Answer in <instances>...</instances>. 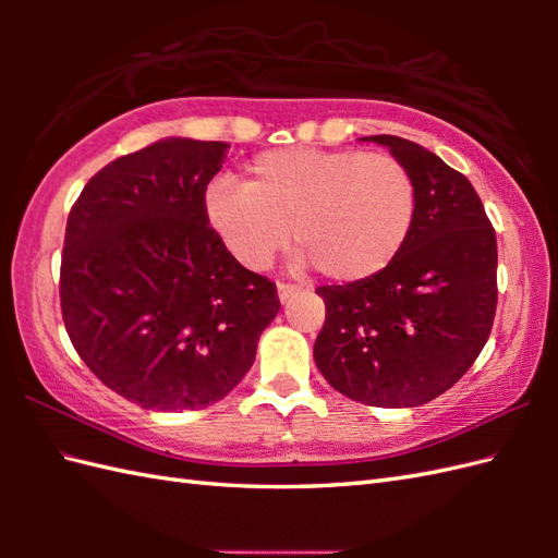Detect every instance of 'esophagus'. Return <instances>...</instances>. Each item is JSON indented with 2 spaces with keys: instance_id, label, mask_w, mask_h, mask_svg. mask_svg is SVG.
Returning a JSON list of instances; mask_svg holds the SVG:
<instances>
[{
  "instance_id": "esophagus-1",
  "label": "esophagus",
  "mask_w": 558,
  "mask_h": 558,
  "mask_svg": "<svg viewBox=\"0 0 558 558\" xmlns=\"http://www.w3.org/2000/svg\"><path fill=\"white\" fill-rule=\"evenodd\" d=\"M298 290L300 288L292 286V282H278V298H280V302H288Z\"/></svg>"
}]
</instances>
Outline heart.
Returning <instances> with one entry per match:
<instances>
[{
  "mask_svg": "<svg viewBox=\"0 0 558 558\" xmlns=\"http://www.w3.org/2000/svg\"><path fill=\"white\" fill-rule=\"evenodd\" d=\"M417 192L390 153L282 148L248 165L246 184L216 182L206 216L246 268H266L292 240L338 282L381 272L412 230Z\"/></svg>",
  "mask_w": 558,
  "mask_h": 558,
  "instance_id": "obj_1",
  "label": "heart"
}]
</instances>
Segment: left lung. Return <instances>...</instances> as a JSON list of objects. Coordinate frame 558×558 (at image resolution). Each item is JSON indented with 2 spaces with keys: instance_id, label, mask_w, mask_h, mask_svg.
<instances>
[{
  "instance_id": "left-lung-1",
  "label": "left lung",
  "mask_w": 558,
  "mask_h": 558,
  "mask_svg": "<svg viewBox=\"0 0 558 558\" xmlns=\"http://www.w3.org/2000/svg\"><path fill=\"white\" fill-rule=\"evenodd\" d=\"M410 170L412 230L376 276L324 286L326 322L314 360L326 381L364 405L414 408L465 374L489 340L496 232L475 186L414 141L369 136Z\"/></svg>"
}]
</instances>
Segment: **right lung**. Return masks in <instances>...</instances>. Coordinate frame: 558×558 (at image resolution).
<instances>
[{
  "label": "right lung",
  "mask_w": 558,
  "mask_h": 558,
  "mask_svg": "<svg viewBox=\"0 0 558 558\" xmlns=\"http://www.w3.org/2000/svg\"><path fill=\"white\" fill-rule=\"evenodd\" d=\"M222 141L165 138L93 174L69 210L59 302L71 345L144 410H204L252 369L280 310L206 216Z\"/></svg>",
  "instance_id": "add662e5"
}]
</instances>
